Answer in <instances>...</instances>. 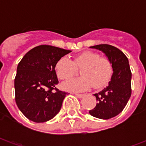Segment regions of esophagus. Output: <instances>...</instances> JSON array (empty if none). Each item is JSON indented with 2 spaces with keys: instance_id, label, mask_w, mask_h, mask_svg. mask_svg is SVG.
<instances>
[{
  "instance_id": "34e87169",
  "label": "esophagus",
  "mask_w": 146,
  "mask_h": 146,
  "mask_svg": "<svg viewBox=\"0 0 146 146\" xmlns=\"http://www.w3.org/2000/svg\"><path fill=\"white\" fill-rule=\"evenodd\" d=\"M75 95H76L77 98H83V97L84 96V95H83V94H75Z\"/></svg>"
}]
</instances>
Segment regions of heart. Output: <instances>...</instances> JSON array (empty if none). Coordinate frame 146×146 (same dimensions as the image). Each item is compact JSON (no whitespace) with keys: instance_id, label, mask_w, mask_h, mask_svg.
I'll return each instance as SVG.
<instances>
[{"instance_id":"heart-1","label":"heart","mask_w":146,"mask_h":146,"mask_svg":"<svg viewBox=\"0 0 146 146\" xmlns=\"http://www.w3.org/2000/svg\"><path fill=\"white\" fill-rule=\"evenodd\" d=\"M80 69L81 76L71 79L62 84L65 90L70 92H83L91 87L102 88L108 84L113 76V66L107 57L99 56L94 51H84L73 56L70 60L63 56L54 65L56 75L60 80H68L76 74Z\"/></svg>"}]
</instances>
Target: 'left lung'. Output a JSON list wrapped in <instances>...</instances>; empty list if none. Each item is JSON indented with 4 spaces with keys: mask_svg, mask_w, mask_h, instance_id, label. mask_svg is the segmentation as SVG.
Masks as SVG:
<instances>
[{
    "mask_svg": "<svg viewBox=\"0 0 146 146\" xmlns=\"http://www.w3.org/2000/svg\"><path fill=\"white\" fill-rule=\"evenodd\" d=\"M103 51L113 66V73L109 85L95 94L97 103L89 113L96 118L108 119L123 111L131 95V71L125 54L119 49L110 44L91 47Z\"/></svg>",
    "mask_w": 146,
    "mask_h": 146,
    "instance_id": "8db88e82",
    "label": "left lung"
}]
</instances>
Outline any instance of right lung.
Segmentation results:
<instances>
[{"label":"right lung","instance_id":"add662e5","mask_svg":"<svg viewBox=\"0 0 146 146\" xmlns=\"http://www.w3.org/2000/svg\"><path fill=\"white\" fill-rule=\"evenodd\" d=\"M70 52L51 45H40L28 51L19 62L15 78V102L30 120L46 122L60 111L67 93L56 88L58 80L54 65Z\"/></svg>","mask_w":146,"mask_h":146}]
</instances>
